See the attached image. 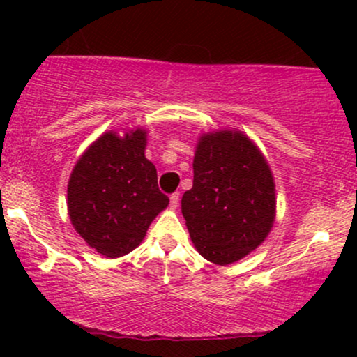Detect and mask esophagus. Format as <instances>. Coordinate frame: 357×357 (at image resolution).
Here are the masks:
<instances>
[{
	"label": "esophagus",
	"instance_id": "obj_1",
	"mask_svg": "<svg viewBox=\"0 0 357 357\" xmlns=\"http://www.w3.org/2000/svg\"><path fill=\"white\" fill-rule=\"evenodd\" d=\"M169 202H171V208L176 210V208L179 206V192H173V195L169 196Z\"/></svg>",
	"mask_w": 357,
	"mask_h": 357
}]
</instances>
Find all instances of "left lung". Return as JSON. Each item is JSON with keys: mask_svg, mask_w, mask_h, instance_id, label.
I'll return each mask as SVG.
<instances>
[{"mask_svg": "<svg viewBox=\"0 0 357 357\" xmlns=\"http://www.w3.org/2000/svg\"><path fill=\"white\" fill-rule=\"evenodd\" d=\"M192 188L181 211L199 255L230 265L260 247L275 221V183L255 142L241 130H213L198 139Z\"/></svg>", "mask_w": 357, "mask_h": 357, "instance_id": "1", "label": "left lung"}]
</instances>
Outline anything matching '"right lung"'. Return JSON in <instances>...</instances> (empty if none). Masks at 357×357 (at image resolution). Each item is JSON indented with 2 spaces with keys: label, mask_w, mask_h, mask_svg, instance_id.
Masks as SVG:
<instances>
[{
  "label": "right lung",
  "mask_w": 357,
  "mask_h": 357,
  "mask_svg": "<svg viewBox=\"0 0 357 357\" xmlns=\"http://www.w3.org/2000/svg\"><path fill=\"white\" fill-rule=\"evenodd\" d=\"M147 130L119 136L107 130L73 166L67 188L68 216L90 248L124 257L144 240L153 220L169 204L158 188V171L146 158Z\"/></svg>",
  "instance_id": "1"
}]
</instances>
